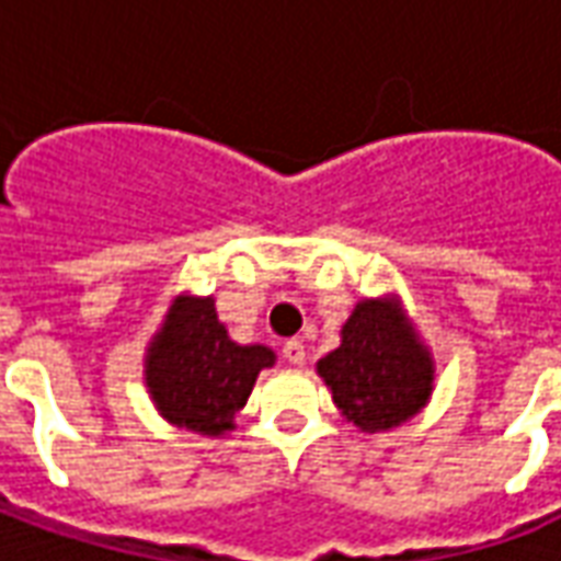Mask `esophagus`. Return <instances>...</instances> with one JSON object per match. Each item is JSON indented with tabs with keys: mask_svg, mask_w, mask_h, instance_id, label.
I'll list each match as a JSON object with an SVG mask.
<instances>
[{
	"mask_svg": "<svg viewBox=\"0 0 561 561\" xmlns=\"http://www.w3.org/2000/svg\"><path fill=\"white\" fill-rule=\"evenodd\" d=\"M282 354H285V360L294 366H300L306 360V348L304 342L300 340H288L285 345H282Z\"/></svg>",
	"mask_w": 561,
	"mask_h": 561,
	"instance_id": "34e87169",
	"label": "esophagus"
}]
</instances>
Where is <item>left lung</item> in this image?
Returning a JSON list of instances; mask_svg holds the SVG:
<instances>
[{
	"mask_svg": "<svg viewBox=\"0 0 561 561\" xmlns=\"http://www.w3.org/2000/svg\"><path fill=\"white\" fill-rule=\"evenodd\" d=\"M318 376L345 421L385 433L412 421L430 402L435 364L400 297L360 300L342 324L340 348L318 360Z\"/></svg>",
	"mask_w": 561,
	"mask_h": 561,
	"instance_id": "8db88e82",
	"label": "left lung"
}]
</instances>
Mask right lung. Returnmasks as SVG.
Listing matches in <instances>:
<instances>
[{
    "instance_id": "obj_1",
    "label": "right lung",
    "mask_w": 561,
    "mask_h": 561,
    "mask_svg": "<svg viewBox=\"0 0 561 561\" xmlns=\"http://www.w3.org/2000/svg\"><path fill=\"white\" fill-rule=\"evenodd\" d=\"M276 364L267 345H237L216 316L213 297L180 294L144 357L149 400L168 423L201 435H225Z\"/></svg>"
}]
</instances>
